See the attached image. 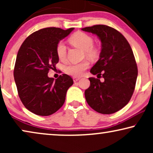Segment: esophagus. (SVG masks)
Returning <instances> with one entry per match:
<instances>
[{
  "label": "esophagus",
  "instance_id": "1",
  "mask_svg": "<svg viewBox=\"0 0 153 153\" xmlns=\"http://www.w3.org/2000/svg\"><path fill=\"white\" fill-rule=\"evenodd\" d=\"M72 79H73V81H74V82H76V81H78L79 79H80L79 77H76V76H74Z\"/></svg>",
  "mask_w": 153,
  "mask_h": 153
}]
</instances>
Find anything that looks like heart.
<instances>
[{
  "instance_id": "heart-1",
  "label": "heart",
  "mask_w": 153,
  "mask_h": 153,
  "mask_svg": "<svg viewBox=\"0 0 153 153\" xmlns=\"http://www.w3.org/2000/svg\"><path fill=\"white\" fill-rule=\"evenodd\" d=\"M70 42L78 47L79 49L84 50L85 56L91 58L97 57L99 54V50L93 46L94 40L91 35L86 33L78 31L74 33L69 39ZM56 53L60 60H64L66 57V46L64 42H60L56 46ZM89 68V62L84 60L79 63H68L65 65V71L67 74L72 75L73 76H80L84 74L85 71Z\"/></svg>"
}]
</instances>
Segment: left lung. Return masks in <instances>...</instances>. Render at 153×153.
<instances>
[{"mask_svg":"<svg viewBox=\"0 0 153 153\" xmlns=\"http://www.w3.org/2000/svg\"><path fill=\"white\" fill-rule=\"evenodd\" d=\"M99 37L102 49L100 58L91 68L93 75L85 97L91 107L102 114H114L128 104L137 81L138 69L133 51L120 32L106 25H95L81 29Z\"/></svg>","mask_w":153,"mask_h":153,"instance_id":"1","label":"left lung"}]
</instances>
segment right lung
I'll use <instances>...</instances> for the list:
<instances>
[{"label": "right lung", "instance_id": "obj_1", "mask_svg": "<svg viewBox=\"0 0 153 153\" xmlns=\"http://www.w3.org/2000/svg\"><path fill=\"white\" fill-rule=\"evenodd\" d=\"M74 28H46L32 33L19 50L14 77L21 101L25 107L38 116L54 114L63 105L66 93L73 80L63 74L54 80L48 76L58 62V43Z\"/></svg>", "mask_w": 153, "mask_h": 153}]
</instances>
